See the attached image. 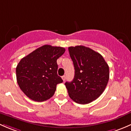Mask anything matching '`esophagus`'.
<instances>
[{"label":"esophagus","mask_w":131,"mask_h":131,"mask_svg":"<svg viewBox=\"0 0 131 131\" xmlns=\"http://www.w3.org/2000/svg\"><path fill=\"white\" fill-rule=\"evenodd\" d=\"M62 78L63 81H65V80H66V75H63V76H62Z\"/></svg>","instance_id":"34e87169"}]
</instances>
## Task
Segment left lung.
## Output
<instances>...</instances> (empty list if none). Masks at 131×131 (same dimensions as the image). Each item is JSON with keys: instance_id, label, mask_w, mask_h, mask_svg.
Masks as SVG:
<instances>
[{"instance_id": "obj_1", "label": "left lung", "mask_w": 131, "mask_h": 131, "mask_svg": "<svg viewBox=\"0 0 131 131\" xmlns=\"http://www.w3.org/2000/svg\"><path fill=\"white\" fill-rule=\"evenodd\" d=\"M74 67V78L65 85L70 98L79 104L95 100L104 91L109 79V67L101 54L79 45L69 47Z\"/></svg>"}]
</instances>
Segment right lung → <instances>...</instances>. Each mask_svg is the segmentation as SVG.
<instances>
[{
	"instance_id": "add662e5",
	"label": "right lung",
	"mask_w": 131,
	"mask_h": 131,
	"mask_svg": "<svg viewBox=\"0 0 131 131\" xmlns=\"http://www.w3.org/2000/svg\"><path fill=\"white\" fill-rule=\"evenodd\" d=\"M65 51L63 47L45 45L20 60L16 70L17 82L28 98L43 102L54 95L57 84L63 82L57 74V60Z\"/></svg>"
}]
</instances>
